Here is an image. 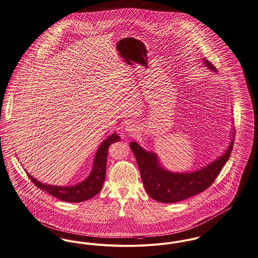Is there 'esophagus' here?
Masks as SVG:
<instances>
[{
  "mask_svg": "<svg viewBox=\"0 0 258 258\" xmlns=\"http://www.w3.org/2000/svg\"><path fill=\"white\" fill-rule=\"evenodd\" d=\"M124 130L128 135L135 136L138 133V124H136V122H134V121H130L126 123Z\"/></svg>",
  "mask_w": 258,
  "mask_h": 258,
  "instance_id": "1",
  "label": "esophagus"
}]
</instances>
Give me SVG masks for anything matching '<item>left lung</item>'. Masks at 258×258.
<instances>
[{
	"label": "left lung",
	"instance_id": "obj_1",
	"mask_svg": "<svg viewBox=\"0 0 258 258\" xmlns=\"http://www.w3.org/2000/svg\"><path fill=\"white\" fill-rule=\"evenodd\" d=\"M203 62L212 72H217L209 60L204 59ZM232 133L234 134V132ZM233 145L234 135L228 149L218 159L195 172L174 173L161 166L156 153L144 150L137 142L130 143L146 192L150 198L163 203L181 201L208 188L230 158Z\"/></svg>",
	"mask_w": 258,
	"mask_h": 258
}]
</instances>
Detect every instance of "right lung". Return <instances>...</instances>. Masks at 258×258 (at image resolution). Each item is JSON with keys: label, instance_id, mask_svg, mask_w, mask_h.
Instances as JSON below:
<instances>
[{"label": "right lung", "instance_id": "right-lung-1", "mask_svg": "<svg viewBox=\"0 0 258 258\" xmlns=\"http://www.w3.org/2000/svg\"><path fill=\"white\" fill-rule=\"evenodd\" d=\"M120 138L116 133H114L101 143L96 152L93 162V168L90 175L78 184L70 186L50 185L47 183L40 182L39 180L31 177V175L28 173L27 176L38 188L62 201L76 203L92 199L97 194H99L105 180L108 148L111 144L118 142Z\"/></svg>", "mask_w": 258, "mask_h": 258}]
</instances>
